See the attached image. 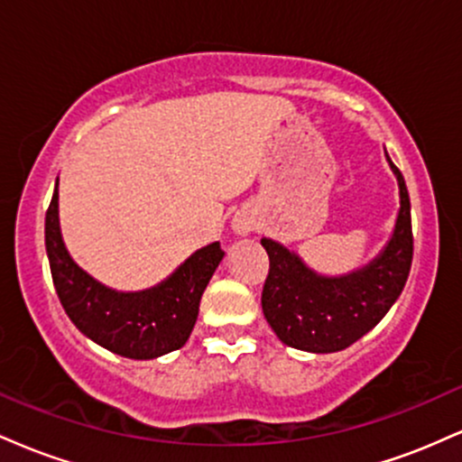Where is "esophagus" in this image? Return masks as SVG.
<instances>
[{
  "mask_svg": "<svg viewBox=\"0 0 462 462\" xmlns=\"http://www.w3.org/2000/svg\"><path fill=\"white\" fill-rule=\"evenodd\" d=\"M256 226H258V219L252 210H238L235 219H232V230L241 236H245L249 232L256 230Z\"/></svg>",
  "mask_w": 462,
  "mask_h": 462,
  "instance_id": "1",
  "label": "esophagus"
}]
</instances>
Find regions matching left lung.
Segmentation results:
<instances>
[{"label":"left lung","instance_id":"left-lung-1","mask_svg":"<svg viewBox=\"0 0 462 462\" xmlns=\"http://www.w3.org/2000/svg\"><path fill=\"white\" fill-rule=\"evenodd\" d=\"M400 184V213L391 241L363 269L338 278L315 273L298 254L263 238L269 273L263 312L289 347L312 354L341 352L378 326L404 289L412 263L411 199L400 169L386 156Z\"/></svg>","mask_w":462,"mask_h":462}]
</instances>
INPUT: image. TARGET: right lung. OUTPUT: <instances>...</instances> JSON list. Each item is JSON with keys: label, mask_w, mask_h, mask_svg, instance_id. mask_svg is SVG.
<instances>
[{"label": "right lung", "mask_w": 462, "mask_h": 462, "mask_svg": "<svg viewBox=\"0 0 462 462\" xmlns=\"http://www.w3.org/2000/svg\"><path fill=\"white\" fill-rule=\"evenodd\" d=\"M45 247L58 300L82 334L125 358L147 360L180 349L198 321L206 284L224 258L219 243L198 249L164 282L119 293L73 263L58 224V182L45 215Z\"/></svg>", "instance_id": "obj_1"}]
</instances>
